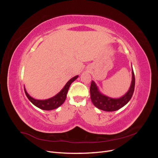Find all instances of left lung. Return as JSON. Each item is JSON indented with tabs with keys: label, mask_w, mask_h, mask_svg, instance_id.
I'll return each instance as SVG.
<instances>
[{
	"label": "left lung",
	"mask_w": 158,
	"mask_h": 158,
	"mask_svg": "<svg viewBox=\"0 0 158 158\" xmlns=\"http://www.w3.org/2000/svg\"><path fill=\"white\" fill-rule=\"evenodd\" d=\"M135 77L132 67V81L128 92L118 98H112L102 94L94 80L90 85V97L94 106L105 111H114L122 108L130 101L135 90Z\"/></svg>",
	"instance_id": "obj_1"
}]
</instances>
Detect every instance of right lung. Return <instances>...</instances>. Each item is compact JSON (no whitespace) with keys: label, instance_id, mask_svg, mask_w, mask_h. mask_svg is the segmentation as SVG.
Segmentation results:
<instances>
[{"label":"right lung","instance_id":"1","mask_svg":"<svg viewBox=\"0 0 158 158\" xmlns=\"http://www.w3.org/2000/svg\"><path fill=\"white\" fill-rule=\"evenodd\" d=\"M78 78V76L77 75L74 76V77H73V78L69 80L67 82V83L65 84L63 88L62 89L58 94H56L55 96L47 99L41 100V99H34L28 94L25 88H24V91L28 99H29L35 106L41 109L45 110V111H49V110H52V109H55L56 108H58L61 106V105H63V103L64 102L66 99V95H67L70 84Z\"/></svg>","mask_w":158,"mask_h":158}]
</instances>
